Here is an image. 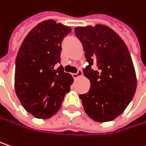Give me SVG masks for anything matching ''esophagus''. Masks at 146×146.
<instances>
[{"mask_svg": "<svg viewBox=\"0 0 146 146\" xmlns=\"http://www.w3.org/2000/svg\"><path fill=\"white\" fill-rule=\"evenodd\" d=\"M83 74V72H82V70L81 69H78V72L76 73H72V76H73V78H77L78 77H79V76H81Z\"/></svg>", "mask_w": 146, "mask_h": 146, "instance_id": "obj_1", "label": "esophagus"}]
</instances>
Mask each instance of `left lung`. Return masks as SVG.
<instances>
[{"label":"left lung","instance_id":"8db88e82","mask_svg":"<svg viewBox=\"0 0 146 146\" xmlns=\"http://www.w3.org/2000/svg\"><path fill=\"white\" fill-rule=\"evenodd\" d=\"M74 32L88 62L84 74L90 80V89L79 94L84 111L94 121H111L124 112L136 90L135 71L128 47L106 26L78 27Z\"/></svg>","mask_w":146,"mask_h":146}]
</instances>
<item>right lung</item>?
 Wrapping results in <instances>:
<instances>
[{
    "instance_id": "1",
    "label": "right lung",
    "mask_w": 146,
    "mask_h": 146,
    "mask_svg": "<svg viewBox=\"0 0 146 146\" xmlns=\"http://www.w3.org/2000/svg\"><path fill=\"white\" fill-rule=\"evenodd\" d=\"M72 32L53 20L42 21L25 37L16 58L15 90L23 108L37 119L58 112L73 83L60 65L62 42Z\"/></svg>"
}]
</instances>
